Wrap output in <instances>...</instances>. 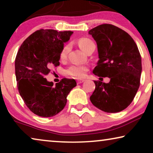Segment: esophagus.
Here are the masks:
<instances>
[{
  "instance_id": "esophagus-1",
  "label": "esophagus",
  "mask_w": 153,
  "mask_h": 153,
  "mask_svg": "<svg viewBox=\"0 0 153 153\" xmlns=\"http://www.w3.org/2000/svg\"><path fill=\"white\" fill-rule=\"evenodd\" d=\"M83 81H84V79H78V80L76 81V82H77V83H78V84H80V83H83Z\"/></svg>"
}]
</instances>
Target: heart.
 I'll return each instance as SVG.
<instances>
[{"label":"heart","instance_id":"heart-1","mask_svg":"<svg viewBox=\"0 0 153 153\" xmlns=\"http://www.w3.org/2000/svg\"><path fill=\"white\" fill-rule=\"evenodd\" d=\"M78 45L79 47L86 53L95 46L93 42L86 37H82L79 39L78 40ZM70 49V45L69 44L65 45L62 47L60 53V59H65ZM88 70V68L85 65H72L65 70V73L71 76L79 79L84 76Z\"/></svg>","mask_w":153,"mask_h":153}]
</instances>
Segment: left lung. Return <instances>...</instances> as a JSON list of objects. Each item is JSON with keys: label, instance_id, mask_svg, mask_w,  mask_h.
Masks as SVG:
<instances>
[{"label": "left lung", "instance_id": "8db88e82", "mask_svg": "<svg viewBox=\"0 0 153 153\" xmlns=\"http://www.w3.org/2000/svg\"><path fill=\"white\" fill-rule=\"evenodd\" d=\"M88 33L97 42L100 58L93 72L110 78L108 83L94 81L95 89L90 100L104 112H120L139 90L142 71L139 49L128 33L114 25H100Z\"/></svg>", "mask_w": 153, "mask_h": 153}]
</instances>
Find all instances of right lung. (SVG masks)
Returning a JSON list of instances; mask_svg holds the SVG:
<instances>
[{
    "mask_svg": "<svg viewBox=\"0 0 153 153\" xmlns=\"http://www.w3.org/2000/svg\"><path fill=\"white\" fill-rule=\"evenodd\" d=\"M72 31L40 29L25 39L15 59L19 93L33 114L41 117L56 116L63 109L67 97L76 85L74 79L64 78L53 86L45 78L52 66L60 65V53Z\"/></svg>",
    "mask_w": 153,
    "mask_h": 153,
    "instance_id": "add662e5",
    "label": "right lung"
}]
</instances>
